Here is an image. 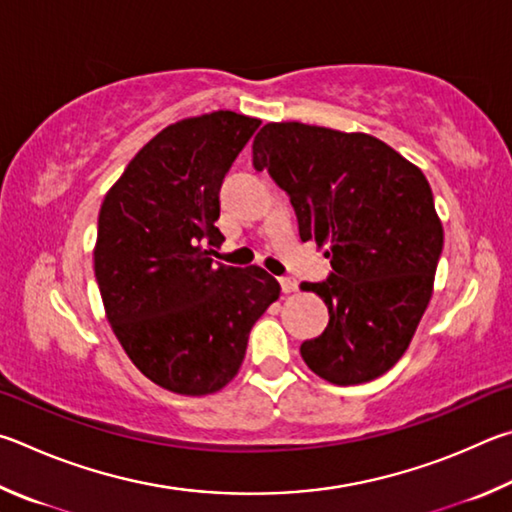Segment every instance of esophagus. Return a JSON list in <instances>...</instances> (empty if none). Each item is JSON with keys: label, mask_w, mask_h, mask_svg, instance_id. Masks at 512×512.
<instances>
[{"label": "esophagus", "mask_w": 512, "mask_h": 512, "mask_svg": "<svg viewBox=\"0 0 512 512\" xmlns=\"http://www.w3.org/2000/svg\"><path fill=\"white\" fill-rule=\"evenodd\" d=\"M281 290L285 292V294H290V292H297L299 290V283L292 279V276H281Z\"/></svg>", "instance_id": "esophagus-1"}]
</instances>
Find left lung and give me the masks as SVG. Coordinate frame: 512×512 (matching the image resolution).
<instances>
[{
	"label": "left lung",
	"instance_id": "8db88e82",
	"mask_svg": "<svg viewBox=\"0 0 512 512\" xmlns=\"http://www.w3.org/2000/svg\"><path fill=\"white\" fill-rule=\"evenodd\" d=\"M254 168L288 193L301 240L328 245L333 272L301 283L328 306V326L301 344L319 378L362 384L396 364L432 299L443 227L420 168L387 143L297 121L267 123Z\"/></svg>",
	"mask_w": 512,
	"mask_h": 512
}]
</instances>
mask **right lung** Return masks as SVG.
<instances>
[{
	"label": "right lung",
	"instance_id": "right-lung-1",
	"mask_svg": "<svg viewBox=\"0 0 512 512\" xmlns=\"http://www.w3.org/2000/svg\"><path fill=\"white\" fill-rule=\"evenodd\" d=\"M261 121L229 110L161 130L98 213L94 272L107 321L132 364L182 396L238 373L251 326L279 299L263 267L215 263L220 186Z\"/></svg>",
	"mask_w": 512,
	"mask_h": 512
}]
</instances>
